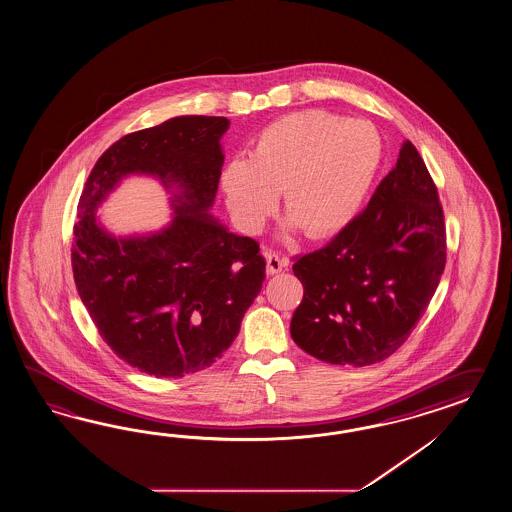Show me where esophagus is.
<instances>
[{
    "label": "esophagus",
    "instance_id": "34e87169",
    "mask_svg": "<svg viewBox=\"0 0 512 512\" xmlns=\"http://www.w3.org/2000/svg\"><path fill=\"white\" fill-rule=\"evenodd\" d=\"M265 260H267V265H265L267 275H278L284 269V260L276 252L265 250Z\"/></svg>",
    "mask_w": 512,
    "mask_h": 512
}]
</instances>
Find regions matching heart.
<instances>
[{"label": "heart", "mask_w": 512, "mask_h": 512, "mask_svg": "<svg viewBox=\"0 0 512 512\" xmlns=\"http://www.w3.org/2000/svg\"><path fill=\"white\" fill-rule=\"evenodd\" d=\"M384 158L379 130L367 120L299 111L271 122L252 154L236 156L221 174L237 226L258 234L280 202L289 224L308 236H330L360 213Z\"/></svg>", "instance_id": "obj_1"}]
</instances>
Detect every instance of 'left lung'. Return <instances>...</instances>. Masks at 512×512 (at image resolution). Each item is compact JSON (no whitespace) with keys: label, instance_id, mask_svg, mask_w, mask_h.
Instances as JSON below:
<instances>
[{"label":"left lung","instance_id":"8db88e82","mask_svg":"<svg viewBox=\"0 0 512 512\" xmlns=\"http://www.w3.org/2000/svg\"><path fill=\"white\" fill-rule=\"evenodd\" d=\"M444 210L407 141L364 210L323 249L295 258L304 295L291 338L328 364H377L408 340L446 267Z\"/></svg>","mask_w":512,"mask_h":512}]
</instances>
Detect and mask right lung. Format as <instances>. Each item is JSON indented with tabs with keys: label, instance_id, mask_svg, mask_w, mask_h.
<instances>
[{
	"label": "right lung",
	"instance_id": "add662e5",
	"mask_svg": "<svg viewBox=\"0 0 512 512\" xmlns=\"http://www.w3.org/2000/svg\"><path fill=\"white\" fill-rule=\"evenodd\" d=\"M228 126L226 117L187 115L128 133L96 161L79 197L70 249L79 297L113 353L158 379L221 358L265 280L258 241L208 213ZM128 173L179 189L172 224L156 235L115 238L95 221V208Z\"/></svg>",
	"mask_w": 512,
	"mask_h": 512
}]
</instances>
